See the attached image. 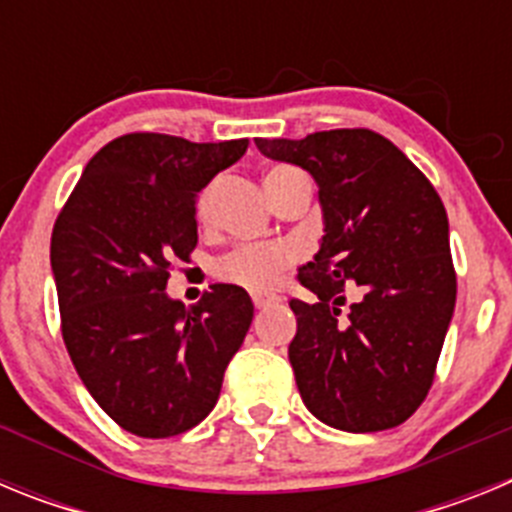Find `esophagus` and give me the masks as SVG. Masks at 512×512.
<instances>
[{
  "mask_svg": "<svg viewBox=\"0 0 512 512\" xmlns=\"http://www.w3.org/2000/svg\"><path fill=\"white\" fill-rule=\"evenodd\" d=\"M277 302V297H253V305H256V310H264V307H271Z\"/></svg>",
  "mask_w": 512,
  "mask_h": 512,
  "instance_id": "obj_1",
  "label": "esophagus"
}]
</instances>
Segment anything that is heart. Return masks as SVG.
Wrapping results in <instances>:
<instances>
[{"label": "heart", "mask_w": 512, "mask_h": 512, "mask_svg": "<svg viewBox=\"0 0 512 512\" xmlns=\"http://www.w3.org/2000/svg\"><path fill=\"white\" fill-rule=\"evenodd\" d=\"M310 187V179H307L305 171H300L297 166H274L266 174V189H269V197L279 192L284 187ZM212 192H215V184L205 187L197 197V215L207 217L212 202ZM295 261V251L287 246H274V243H261V246H241L230 251L228 256L217 261L215 271L217 277L225 279L230 284H238L243 289H251V292H266L269 287H274V282L279 279L284 269Z\"/></svg>", "instance_id": "heart-1"}]
</instances>
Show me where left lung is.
<instances>
[{
	"label": "left lung",
	"instance_id": "8db88e82",
	"mask_svg": "<svg viewBox=\"0 0 512 512\" xmlns=\"http://www.w3.org/2000/svg\"><path fill=\"white\" fill-rule=\"evenodd\" d=\"M264 156L315 176L325 235L297 279L289 364L312 415L348 433L405 423L436 379L456 305L449 217L423 171L366 128L259 138ZM355 292V302L345 300Z\"/></svg>",
	"mask_w": 512,
	"mask_h": 512
}]
</instances>
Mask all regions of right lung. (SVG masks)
<instances>
[{
    "label": "right lung",
    "instance_id": "obj_1",
    "mask_svg": "<svg viewBox=\"0 0 512 512\" xmlns=\"http://www.w3.org/2000/svg\"><path fill=\"white\" fill-rule=\"evenodd\" d=\"M246 148L248 138L120 135L94 153L53 225L66 351L99 408L140 438L202 423L251 328L243 287L212 284L192 307L166 295L171 264L197 246V192Z\"/></svg>",
    "mask_w": 512,
    "mask_h": 512
}]
</instances>
